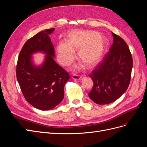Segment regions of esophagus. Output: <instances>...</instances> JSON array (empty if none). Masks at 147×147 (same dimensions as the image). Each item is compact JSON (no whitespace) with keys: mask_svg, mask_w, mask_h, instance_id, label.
Segmentation results:
<instances>
[{"mask_svg":"<svg viewBox=\"0 0 147 147\" xmlns=\"http://www.w3.org/2000/svg\"><path fill=\"white\" fill-rule=\"evenodd\" d=\"M82 78V76H80V75H75L74 74L72 75V78L74 80H81Z\"/></svg>","mask_w":147,"mask_h":147,"instance_id":"1","label":"esophagus"}]
</instances>
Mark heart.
<instances>
[{
  "mask_svg": "<svg viewBox=\"0 0 147 147\" xmlns=\"http://www.w3.org/2000/svg\"><path fill=\"white\" fill-rule=\"evenodd\" d=\"M106 48L105 39L94 31L75 30L69 32L65 42H61L56 47L59 63L67 66L75 57V51H78V58L88 68H91L102 59ZM75 69H78L75 66Z\"/></svg>",
  "mask_w": 147,
  "mask_h": 147,
  "instance_id": "b5f03b06",
  "label": "heart"
}]
</instances>
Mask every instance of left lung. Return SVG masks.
Masks as SVG:
<instances>
[{
    "label": "left lung",
    "mask_w": 147,
    "mask_h": 147,
    "mask_svg": "<svg viewBox=\"0 0 147 147\" xmlns=\"http://www.w3.org/2000/svg\"><path fill=\"white\" fill-rule=\"evenodd\" d=\"M113 42L103 61L89 75L94 83L89 97L99 105L109 104L121 97L129 84L132 57L127 43L112 32Z\"/></svg>",
    "instance_id": "left-lung-1"
}]
</instances>
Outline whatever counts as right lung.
Wrapping results in <instances>:
<instances>
[{
    "mask_svg": "<svg viewBox=\"0 0 147 147\" xmlns=\"http://www.w3.org/2000/svg\"><path fill=\"white\" fill-rule=\"evenodd\" d=\"M55 28L41 31L29 38L22 48L16 65V78L26 100L35 108L48 110L63 100L64 89L70 76L54 60L55 48L50 35ZM46 55L44 63L36 66L32 55Z\"/></svg>",
    "mask_w": 147,
    "mask_h": 147,
    "instance_id": "right-lung-1",
    "label": "right lung"
}]
</instances>
